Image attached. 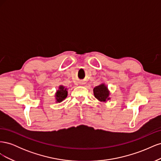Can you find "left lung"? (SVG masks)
<instances>
[{"label":"left lung","instance_id":"1","mask_svg":"<svg viewBox=\"0 0 161 161\" xmlns=\"http://www.w3.org/2000/svg\"><path fill=\"white\" fill-rule=\"evenodd\" d=\"M93 94L95 98L100 102L106 103L107 101L111 99L110 91L108 86L105 83L95 86L93 89Z\"/></svg>","mask_w":161,"mask_h":161}]
</instances>
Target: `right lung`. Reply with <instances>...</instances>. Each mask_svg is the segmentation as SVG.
Segmentation results:
<instances>
[{
  "label": "right lung",
  "mask_w": 161,
  "mask_h": 161,
  "mask_svg": "<svg viewBox=\"0 0 161 161\" xmlns=\"http://www.w3.org/2000/svg\"><path fill=\"white\" fill-rule=\"evenodd\" d=\"M68 96V89L64 86L60 85L58 86V89L56 91L54 95L55 101L56 103H60L64 101Z\"/></svg>",
  "instance_id": "1"
}]
</instances>
